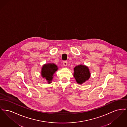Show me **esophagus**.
Instances as JSON below:
<instances>
[{
    "mask_svg": "<svg viewBox=\"0 0 127 127\" xmlns=\"http://www.w3.org/2000/svg\"><path fill=\"white\" fill-rule=\"evenodd\" d=\"M67 61H64L63 62V65H64V66H67Z\"/></svg>",
    "mask_w": 127,
    "mask_h": 127,
    "instance_id": "1",
    "label": "esophagus"
}]
</instances>
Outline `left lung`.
<instances>
[{
    "label": "left lung",
    "instance_id": "1",
    "mask_svg": "<svg viewBox=\"0 0 127 127\" xmlns=\"http://www.w3.org/2000/svg\"><path fill=\"white\" fill-rule=\"evenodd\" d=\"M73 76L77 82L82 84L87 81L90 77L91 73L89 68L85 65H79L74 68Z\"/></svg>",
    "mask_w": 127,
    "mask_h": 127
}]
</instances>
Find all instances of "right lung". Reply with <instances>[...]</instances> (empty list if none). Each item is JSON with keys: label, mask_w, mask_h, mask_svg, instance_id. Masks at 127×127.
<instances>
[{"label": "right lung", "mask_w": 127, "mask_h": 127, "mask_svg": "<svg viewBox=\"0 0 127 127\" xmlns=\"http://www.w3.org/2000/svg\"><path fill=\"white\" fill-rule=\"evenodd\" d=\"M58 69V66L53 63L45 64L42 67L41 76L45 79L48 83H50L52 81L54 73Z\"/></svg>", "instance_id": "1"}]
</instances>
